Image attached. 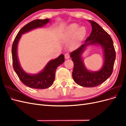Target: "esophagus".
Segmentation results:
<instances>
[{"label":"esophagus","mask_w":126,"mask_h":126,"mask_svg":"<svg viewBox=\"0 0 126 126\" xmlns=\"http://www.w3.org/2000/svg\"><path fill=\"white\" fill-rule=\"evenodd\" d=\"M64 58H65L66 59H68L70 58V56L68 54H66L65 55H64Z\"/></svg>","instance_id":"34e87169"}]
</instances>
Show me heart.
Segmentation results:
<instances>
[{"instance_id":"b5f03b06","label":"heart","mask_w":126,"mask_h":126,"mask_svg":"<svg viewBox=\"0 0 126 126\" xmlns=\"http://www.w3.org/2000/svg\"><path fill=\"white\" fill-rule=\"evenodd\" d=\"M77 24H72L61 33L60 39L63 42L70 40L69 48L71 50L77 48L86 35V29L85 27L80 26Z\"/></svg>"}]
</instances>
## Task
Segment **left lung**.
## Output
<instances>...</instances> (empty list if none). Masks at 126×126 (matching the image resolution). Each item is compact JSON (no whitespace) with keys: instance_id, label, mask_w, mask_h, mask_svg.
Here are the masks:
<instances>
[{"instance_id":"left-lung-1","label":"left lung","mask_w":126,"mask_h":126,"mask_svg":"<svg viewBox=\"0 0 126 126\" xmlns=\"http://www.w3.org/2000/svg\"><path fill=\"white\" fill-rule=\"evenodd\" d=\"M91 25L92 31L84 44L70 54L74 66L72 78L78 85L85 87H94L104 82L111 76L116 59V52L111 37L96 22L88 20ZM100 47L103 51V63L101 69L91 71L86 68L83 53L89 46Z\"/></svg>"}]
</instances>
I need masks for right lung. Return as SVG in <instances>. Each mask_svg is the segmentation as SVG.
Instances as JSON below:
<instances>
[{
  "label": "right lung",
  "mask_w": 126,
  "mask_h": 126,
  "mask_svg": "<svg viewBox=\"0 0 126 126\" xmlns=\"http://www.w3.org/2000/svg\"><path fill=\"white\" fill-rule=\"evenodd\" d=\"M49 21V19H37L30 22L19 30L13 44L11 52L14 69L20 81L25 85L31 88L43 89L50 87L55 80V72L57 67L64 62V55H60L57 58L50 60L43 69L35 74L26 72L20 65L18 57L17 49L19 41L22 35L32 30L44 27Z\"/></svg>",
  "instance_id": "add662e5"
}]
</instances>
